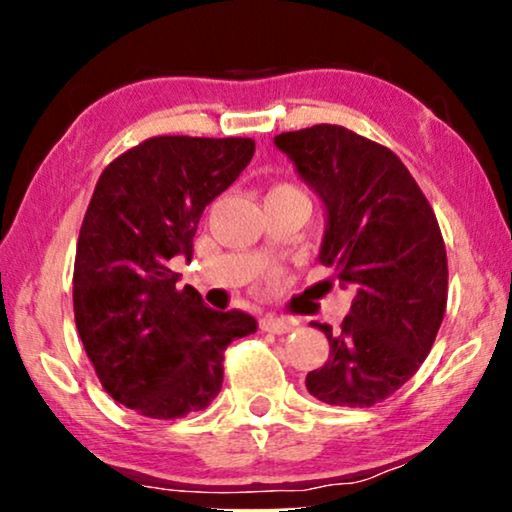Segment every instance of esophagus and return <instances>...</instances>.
Listing matches in <instances>:
<instances>
[{"label":"esophagus","instance_id":"obj_1","mask_svg":"<svg viewBox=\"0 0 512 512\" xmlns=\"http://www.w3.org/2000/svg\"><path fill=\"white\" fill-rule=\"evenodd\" d=\"M258 326H261V331L265 333H277V335H284L293 331V321L289 319H279V317H263L261 321H258Z\"/></svg>","mask_w":512,"mask_h":512}]
</instances>
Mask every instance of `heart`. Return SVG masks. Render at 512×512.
<instances>
[{
  "label": "heart",
  "mask_w": 512,
  "mask_h": 512,
  "mask_svg": "<svg viewBox=\"0 0 512 512\" xmlns=\"http://www.w3.org/2000/svg\"><path fill=\"white\" fill-rule=\"evenodd\" d=\"M270 193H300V191H296V188H293V186H275V188H272V191Z\"/></svg>",
  "instance_id": "obj_1"
}]
</instances>
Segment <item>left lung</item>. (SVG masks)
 Instances as JSON below:
<instances>
[{
    "instance_id": "8db88e82",
    "label": "left lung",
    "mask_w": 512,
    "mask_h": 512,
    "mask_svg": "<svg viewBox=\"0 0 512 512\" xmlns=\"http://www.w3.org/2000/svg\"><path fill=\"white\" fill-rule=\"evenodd\" d=\"M279 151L326 207L319 261L354 291L331 345L305 377L328 405L370 408L401 389L429 356L447 305V254L436 214L387 146L342 125L282 132Z\"/></svg>"
}]
</instances>
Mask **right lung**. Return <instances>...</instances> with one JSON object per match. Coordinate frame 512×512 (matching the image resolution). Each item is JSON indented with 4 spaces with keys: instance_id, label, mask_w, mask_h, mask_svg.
Instances as JSON below:
<instances>
[{
    "instance_id": "1",
    "label": "right lung",
    "mask_w": 512,
    "mask_h": 512,
    "mask_svg": "<svg viewBox=\"0 0 512 512\" xmlns=\"http://www.w3.org/2000/svg\"><path fill=\"white\" fill-rule=\"evenodd\" d=\"M249 137H151L104 167L74 261V319L102 387L151 419L205 410L223 352L256 333L247 312H219L167 268L193 256L200 216L254 156Z\"/></svg>"
}]
</instances>
